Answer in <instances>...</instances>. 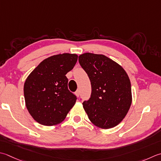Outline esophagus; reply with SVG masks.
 I'll return each instance as SVG.
<instances>
[{
  "label": "esophagus",
  "mask_w": 161,
  "mask_h": 161,
  "mask_svg": "<svg viewBox=\"0 0 161 161\" xmlns=\"http://www.w3.org/2000/svg\"><path fill=\"white\" fill-rule=\"evenodd\" d=\"M80 91H79V90H77L76 91H75V95H76L77 97L80 96Z\"/></svg>",
  "instance_id": "34e87169"
}]
</instances>
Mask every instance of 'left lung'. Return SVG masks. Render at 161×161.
Here are the masks:
<instances>
[{"label":"left lung","instance_id":"8db88e82","mask_svg":"<svg viewBox=\"0 0 161 161\" xmlns=\"http://www.w3.org/2000/svg\"><path fill=\"white\" fill-rule=\"evenodd\" d=\"M79 63L91 81V97L82 103L89 120L103 129L115 127L126 116L132 103L126 72L103 54L84 53L79 56Z\"/></svg>","mask_w":161,"mask_h":161}]
</instances>
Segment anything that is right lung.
<instances>
[{
    "mask_svg": "<svg viewBox=\"0 0 161 161\" xmlns=\"http://www.w3.org/2000/svg\"><path fill=\"white\" fill-rule=\"evenodd\" d=\"M78 56L65 53L44 60L25 81L24 93L28 112L44 125L58 124L76 103L68 90L65 75L76 64Z\"/></svg>",
    "mask_w": 161,
    "mask_h": 161,
    "instance_id": "add662e5",
    "label": "right lung"
}]
</instances>
